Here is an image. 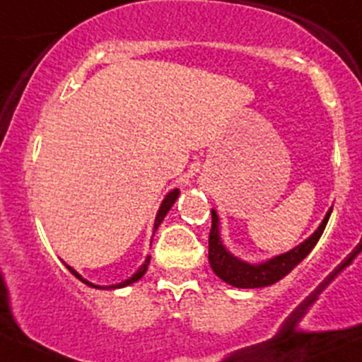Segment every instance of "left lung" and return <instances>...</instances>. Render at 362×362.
<instances>
[{"label":"left lung","instance_id":"left-lung-1","mask_svg":"<svg viewBox=\"0 0 362 362\" xmlns=\"http://www.w3.org/2000/svg\"><path fill=\"white\" fill-rule=\"evenodd\" d=\"M332 209L333 206H329L323 221H321L320 226L304 242H300L299 245H296L291 251L281 252L266 261H259V263H249V261L240 259V257L233 256L226 249V245L223 244L220 235V216H218V213L214 209H211L213 223L211 232H209L208 259L214 275L221 278L225 284L237 288H261L276 284L278 280L287 276L315 249L320 237L323 235V230L328 223Z\"/></svg>","mask_w":362,"mask_h":362}]
</instances>
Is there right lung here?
<instances>
[{
	"label": "right lung",
	"mask_w": 362,
	"mask_h": 362,
	"mask_svg": "<svg viewBox=\"0 0 362 362\" xmlns=\"http://www.w3.org/2000/svg\"><path fill=\"white\" fill-rule=\"evenodd\" d=\"M178 196H180V190H178V189L170 190V192L166 194L165 199H163V202H161L160 209H158V213H156V220H154V230H153V232H156L158 226L161 225V221L165 220V216H166V214H168L170 209H172V206L175 204V201L178 199ZM63 263H65V261H63ZM149 263H151V256H146L144 263H142L141 266H139V269H137L136 273H134L132 276H129V278H127V280H123V281H120V284H117V285H105V287H101V285H96V284H93V281L86 280V278L82 276L81 273H78V272H75V269L71 268L70 264H66V263H65V266H66V269H69V272L71 273V275H74L75 278H78V280H81L82 284H86L87 287H90V288H99V291H115V288L129 287V285L136 284L137 280H141V278L144 276V273L148 272V266H149Z\"/></svg>",
	"instance_id": "right-lung-1"
}]
</instances>
